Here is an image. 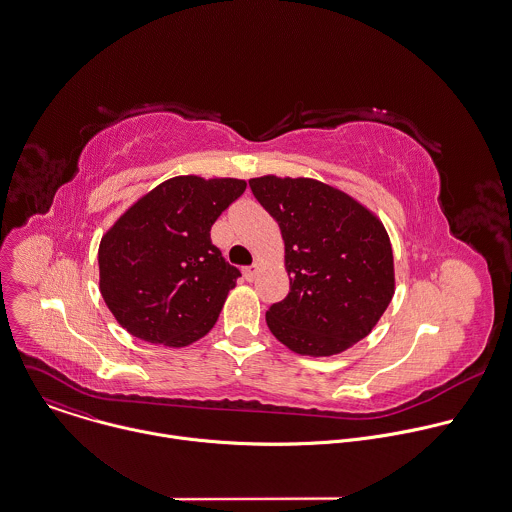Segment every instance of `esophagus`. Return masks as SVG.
I'll return each instance as SVG.
<instances>
[{"instance_id": "1", "label": "esophagus", "mask_w": 512, "mask_h": 512, "mask_svg": "<svg viewBox=\"0 0 512 512\" xmlns=\"http://www.w3.org/2000/svg\"><path fill=\"white\" fill-rule=\"evenodd\" d=\"M257 273H259V263H253L251 267H245V269H243V275H245L247 281H253Z\"/></svg>"}]
</instances>
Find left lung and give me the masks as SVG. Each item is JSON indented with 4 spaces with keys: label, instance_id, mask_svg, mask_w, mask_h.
I'll return each instance as SVG.
<instances>
[{
    "label": "left lung",
    "instance_id": "8db88e82",
    "mask_svg": "<svg viewBox=\"0 0 512 512\" xmlns=\"http://www.w3.org/2000/svg\"><path fill=\"white\" fill-rule=\"evenodd\" d=\"M279 223L291 289L265 315L291 351L331 357L365 339L395 293L393 247L381 219L351 195L309 177L249 179Z\"/></svg>",
    "mask_w": 512,
    "mask_h": 512
}]
</instances>
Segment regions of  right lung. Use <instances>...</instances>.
Listing matches in <instances>:
<instances>
[{"label": "right lung", "mask_w": 512, "mask_h": 512, "mask_svg": "<svg viewBox=\"0 0 512 512\" xmlns=\"http://www.w3.org/2000/svg\"><path fill=\"white\" fill-rule=\"evenodd\" d=\"M243 179L179 175L137 199L101 237L99 291L133 337L187 347L205 337L241 277L211 243V225Z\"/></svg>", "instance_id": "add662e5"}]
</instances>
